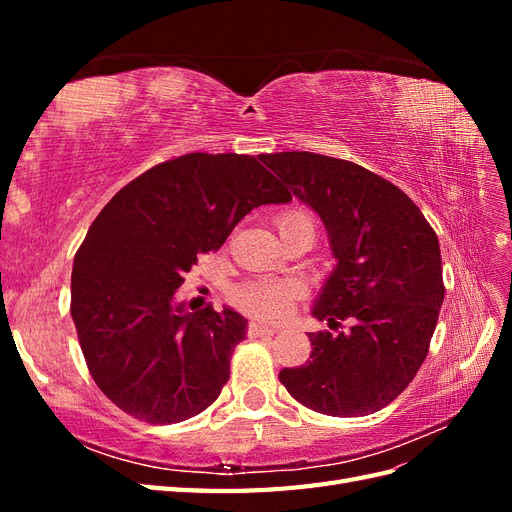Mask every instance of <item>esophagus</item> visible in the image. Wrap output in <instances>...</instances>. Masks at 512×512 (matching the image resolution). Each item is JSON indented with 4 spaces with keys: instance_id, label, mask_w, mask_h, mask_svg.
<instances>
[{
    "instance_id": "obj_1",
    "label": "esophagus",
    "mask_w": 512,
    "mask_h": 512,
    "mask_svg": "<svg viewBox=\"0 0 512 512\" xmlns=\"http://www.w3.org/2000/svg\"><path fill=\"white\" fill-rule=\"evenodd\" d=\"M277 331H280V329L273 327V324L262 322V320H252V322H250V329H247V333H250L252 337H258V335H273V333H277Z\"/></svg>"
}]
</instances>
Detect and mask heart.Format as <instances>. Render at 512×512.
<instances>
[{"label":"heart","instance_id":"b5f03b06","mask_svg":"<svg viewBox=\"0 0 512 512\" xmlns=\"http://www.w3.org/2000/svg\"><path fill=\"white\" fill-rule=\"evenodd\" d=\"M312 222L309 215L301 209H288L277 215V230L280 235L292 226ZM299 297V286L292 282H258L250 284L237 292V303L245 307L247 312L265 318H282L290 312L294 299Z\"/></svg>","mask_w":512,"mask_h":512}]
</instances>
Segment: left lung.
Listing matches in <instances>:
<instances>
[{"label": "left lung", "mask_w": 512, "mask_h": 512, "mask_svg": "<svg viewBox=\"0 0 512 512\" xmlns=\"http://www.w3.org/2000/svg\"><path fill=\"white\" fill-rule=\"evenodd\" d=\"M329 232L337 267L312 316L344 333H309L312 354L280 371L309 410L365 416L389 406L423 365L444 301L436 232L397 185L371 170L309 151L260 158Z\"/></svg>", "instance_id": "1"}]
</instances>
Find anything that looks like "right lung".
Instances as JSON below:
<instances>
[{
	"label": "right lung",
	"mask_w": 512,
	"mask_h": 512,
	"mask_svg": "<svg viewBox=\"0 0 512 512\" xmlns=\"http://www.w3.org/2000/svg\"><path fill=\"white\" fill-rule=\"evenodd\" d=\"M290 198L254 156L188 153L108 200L74 256L70 314L89 374L117 408L170 425L218 399L247 320L230 307L188 312L177 288L252 209Z\"/></svg>",
	"instance_id": "obj_1"
}]
</instances>
